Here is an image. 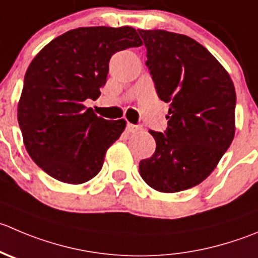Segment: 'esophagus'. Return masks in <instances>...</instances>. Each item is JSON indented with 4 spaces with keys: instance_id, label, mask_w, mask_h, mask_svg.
Listing matches in <instances>:
<instances>
[{
    "instance_id": "obj_1",
    "label": "esophagus",
    "mask_w": 258,
    "mask_h": 258,
    "mask_svg": "<svg viewBox=\"0 0 258 258\" xmlns=\"http://www.w3.org/2000/svg\"><path fill=\"white\" fill-rule=\"evenodd\" d=\"M141 130H142V126H140V124L127 123V131L131 132V134H134V132H137V131H141Z\"/></svg>"
}]
</instances>
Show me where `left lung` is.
I'll list each match as a JSON object with an SVG mask.
<instances>
[{
	"mask_svg": "<svg viewBox=\"0 0 258 258\" xmlns=\"http://www.w3.org/2000/svg\"><path fill=\"white\" fill-rule=\"evenodd\" d=\"M139 34L157 96L170 104L167 128L149 131L156 150L140 161V174L157 191H182L207 179L233 141V82L191 37L165 30Z\"/></svg>",
	"mask_w": 258,
	"mask_h": 258,
	"instance_id": "1",
	"label": "left lung"
}]
</instances>
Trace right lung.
<instances>
[{
    "label": "right lung",
    "instance_id": "1",
    "mask_svg": "<svg viewBox=\"0 0 258 258\" xmlns=\"http://www.w3.org/2000/svg\"><path fill=\"white\" fill-rule=\"evenodd\" d=\"M141 45L130 26L79 27L57 36L34 57L17 119L27 152L47 175L83 184L101 171L106 151L126 121L98 117L84 101L101 96L114 52Z\"/></svg>",
    "mask_w": 258,
    "mask_h": 258
}]
</instances>
